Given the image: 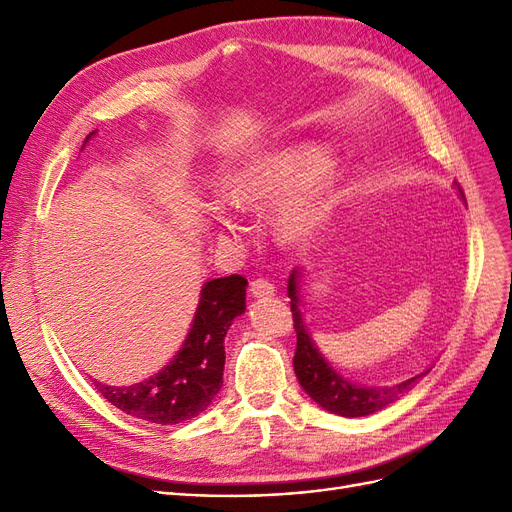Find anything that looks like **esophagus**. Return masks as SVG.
Listing matches in <instances>:
<instances>
[{"label":"esophagus","instance_id":"34e87169","mask_svg":"<svg viewBox=\"0 0 512 512\" xmlns=\"http://www.w3.org/2000/svg\"><path fill=\"white\" fill-rule=\"evenodd\" d=\"M250 292L256 299H269V297H275V286L269 280H262V277H258V280H254L250 284Z\"/></svg>","mask_w":512,"mask_h":512}]
</instances>
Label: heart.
<instances>
[{
  "label": "heart",
  "instance_id": "heart-1",
  "mask_svg": "<svg viewBox=\"0 0 512 512\" xmlns=\"http://www.w3.org/2000/svg\"><path fill=\"white\" fill-rule=\"evenodd\" d=\"M329 151L318 143H294L247 164L232 181L226 196L241 213H258L280 203L273 228L284 243L297 245L314 237L329 218L339 188V168L327 162ZM222 235L237 226L215 213Z\"/></svg>",
  "mask_w": 512,
  "mask_h": 512
}]
</instances>
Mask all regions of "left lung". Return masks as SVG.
Listing matches in <instances>:
<instances>
[{"mask_svg":"<svg viewBox=\"0 0 512 512\" xmlns=\"http://www.w3.org/2000/svg\"><path fill=\"white\" fill-rule=\"evenodd\" d=\"M455 188L463 198L459 183ZM301 269H294L288 277V299L294 318V331H297V352H294V374H297L303 391L312 397L320 408L331 414L356 418L369 416L393 401L404 397L418 384V380L429 374V369L418 374H374L356 376L348 369L337 367L318 346V339L309 331L305 316L301 312Z\"/></svg>","mask_w":512,"mask_h":512,"instance_id":"1","label":"left lung"}]
</instances>
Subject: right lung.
<instances>
[{
	"mask_svg": "<svg viewBox=\"0 0 512 512\" xmlns=\"http://www.w3.org/2000/svg\"><path fill=\"white\" fill-rule=\"evenodd\" d=\"M91 136L96 130L85 145ZM245 288L247 280L241 275L205 282L190 331L173 359L156 374L134 382L108 384L91 378L100 395L121 412L158 425H177L205 412L222 389L224 337L245 312Z\"/></svg>",
	"mask_w": 512,
	"mask_h": 512,
	"instance_id": "right-lung-1",
	"label": "right lung"
}]
</instances>
